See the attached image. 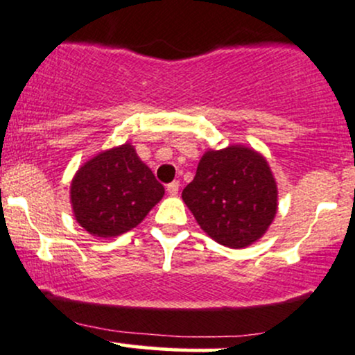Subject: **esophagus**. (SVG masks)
<instances>
[{
	"label": "esophagus",
	"instance_id": "1",
	"mask_svg": "<svg viewBox=\"0 0 355 355\" xmlns=\"http://www.w3.org/2000/svg\"><path fill=\"white\" fill-rule=\"evenodd\" d=\"M178 189H180V183L178 182H172L166 185V191H168V195H172V197L178 195Z\"/></svg>",
	"mask_w": 355,
	"mask_h": 355
}]
</instances>
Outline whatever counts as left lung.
<instances>
[{
    "label": "left lung",
    "instance_id": "8db88e82",
    "mask_svg": "<svg viewBox=\"0 0 355 355\" xmlns=\"http://www.w3.org/2000/svg\"><path fill=\"white\" fill-rule=\"evenodd\" d=\"M182 198L200 229L230 248L262 239L279 209V189L267 158L245 145L207 150Z\"/></svg>",
    "mask_w": 355,
    "mask_h": 355
}]
</instances>
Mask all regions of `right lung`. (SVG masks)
I'll use <instances>...</instances> for the list:
<instances>
[{"instance_id":"add662e5","label":"right lung","mask_w":355,"mask_h":355,"mask_svg":"<svg viewBox=\"0 0 355 355\" xmlns=\"http://www.w3.org/2000/svg\"><path fill=\"white\" fill-rule=\"evenodd\" d=\"M164 195V185L128 141L85 162L70 185L75 220L89 235L100 239L118 237L135 229Z\"/></svg>"}]
</instances>
